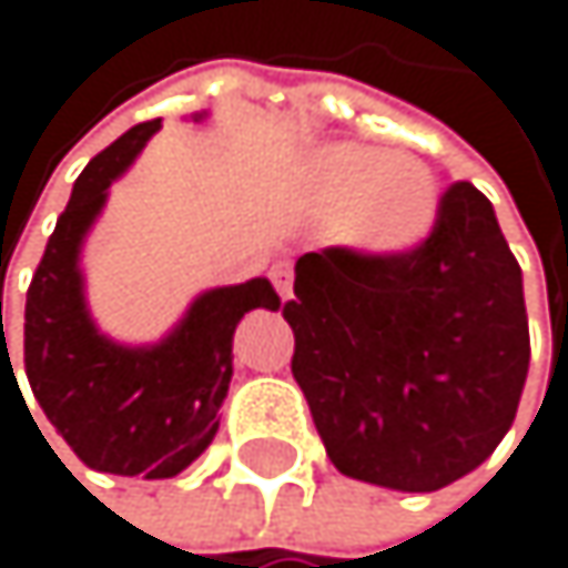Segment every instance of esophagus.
Segmentation results:
<instances>
[{"label":"esophagus","mask_w":568,"mask_h":568,"mask_svg":"<svg viewBox=\"0 0 568 568\" xmlns=\"http://www.w3.org/2000/svg\"><path fill=\"white\" fill-rule=\"evenodd\" d=\"M272 282L282 300H293V265L290 262H275L272 265Z\"/></svg>","instance_id":"34e87169"}]
</instances>
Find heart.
Segmentation results:
<instances>
[{"mask_svg":"<svg viewBox=\"0 0 568 568\" xmlns=\"http://www.w3.org/2000/svg\"><path fill=\"white\" fill-rule=\"evenodd\" d=\"M313 214L334 221V237L364 258H402L436 227L439 186L433 170L405 152L364 142H326L303 163Z\"/></svg>","mask_w":568,"mask_h":568,"instance_id":"1","label":"heart"}]
</instances>
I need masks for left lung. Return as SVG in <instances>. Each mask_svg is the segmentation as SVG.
<instances>
[{
    "label": "left lung",
    "instance_id": "8db88e82",
    "mask_svg": "<svg viewBox=\"0 0 568 568\" xmlns=\"http://www.w3.org/2000/svg\"><path fill=\"white\" fill-rule=\"evenodd\" d=\"M293 293V378L344 477L439 490L511 429L531 357L525 290L474 183L443 193L416 252H306Z\"/></svg>",
    "mask_w": 568,
    "mask_h": 568
}]
</instances>
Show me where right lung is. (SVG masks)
<instances>
[{"instance_id":"right-lung-1","label":"right lung","mask_w":568,"mask_h":568,"mask_svg":"<svg viewBox=\"0 0 568 568\" xmlns=\"http://www.w3.org/2000/svg\"><path fill=\"white\" fill-rule=\"evenodd\" d=\"M160 129V119L142 122L84 166L30 282L23 323L27 378L50 426L91 470L145 480L176 477L211 446L234 375V326L282 303L268 278H248L204 290L156 344H122L98 331L84 296V237L112 183Z\"/></svg>"}]
</instances>
